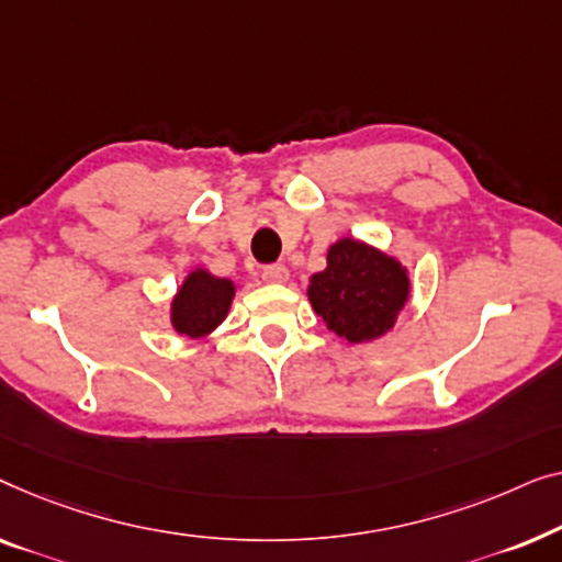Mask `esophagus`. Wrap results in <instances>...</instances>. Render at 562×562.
<instances>
[{
    "instance_id": "obj_1",
    "label": "esophagus",
    "mask_w": 562,
    "mask_h": 562,
    "mask_svg": "<svg viewBox=\"0 0 562 562\" xmlns=\"http://www.w3.org/2000/svg\"><path fill=\"white\" fill-rule=\"evenodd\" d=\"M288 278H290V270L284 265H270L262 270V280L267 284H282L288 282Z\"/></svg>"
}]
</instances>
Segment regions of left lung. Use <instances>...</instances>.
I'll return each mask as SVG.
<instances>
[{"label":"left lung","instance_id":"obj_1","mask_svg":"<svg viewBox=\"0 0 562 562\" xmlns=\"http://www.w3.org/2000/svg\"><path fill=\"white\" fill-rule=\"evenodd\" d=\"M409 270L371 244L341 236L328 247L326 270L311 274L307 300L330 334L371 344L390 334L409 303Z\"/></svg>","mask_w":562,"mask_h":562}]
</instances>
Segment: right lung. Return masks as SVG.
Wrapping results in <instances>:
<instances>
[{
	"label": "right lung",
	"mask_w": 562,
	"mask_h": 562,
	"mask_svg": "<svg viewBox=\"0 0 562 562\" xmlns=\"http://www.w3.org/2000/svg\"><path fill=\"white\" fill-rule=\"evenodd\" d=\"M234 295V280L216 278L205 267H195L186 274L170 300L172 328L178 336L191 338V341L211 336L226 321Z\"/></svg>",
	"instance_id": "add662e5"
}]
</instances>
